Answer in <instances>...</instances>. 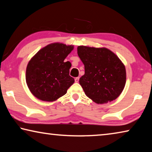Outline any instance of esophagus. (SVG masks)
Masks as SVG:
<instances>
[{
  "instance_id": "esophagus-1",
  "label": "esophagus",
  "mask_w": 152,
  "mask_h": 152,
  "mask_svg": "<svg viewBox=\"0 0 152 152\" xmlns=\"http://www.w3.org/2000/svg\"><path fill=\"white\" fill-rule=\"evenodd\" d=\"M79 79H80L79 77H77V78H75V82H79Z\"/></svg>"
}]
</instances>
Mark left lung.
I'll return each mask as SVG.
<instances>
[{
    "label": "left lung",
    "mask_w": 152,
    "mask_h": 152,
    "mask_svg": "<svg viewBox=\"0 0 152 152\" xmlns=\"http://www.w3.org/2000/svg\"><path fill=\"white\" fill-rule=\"evenodd\" d=\"M77 51L85 71L79 82L86 96L97 104L116 99L126 83V70L121 60L106 48L80 45Z\"/></svg>",
    "instance_id": "8db88e82"
}]
</instances>
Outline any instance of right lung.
<instances>
[{"instance_id":"add662e5","label":"right lung","mask_w":152,"mask_h":152,"mask_svg":"<svg viewBox=\"0 0 152 152\" xmlns=\"http://www.w3.org/2000/svg\"><path fill=\"white\" fill-rule=\"evenodd\" d=\"M74 45L50 43L31 58L26 68V83L30 92L43 101L53 102L66 94L74 79L69 75L71 64L64 60Z\"/></svg>"}]
</instances>
